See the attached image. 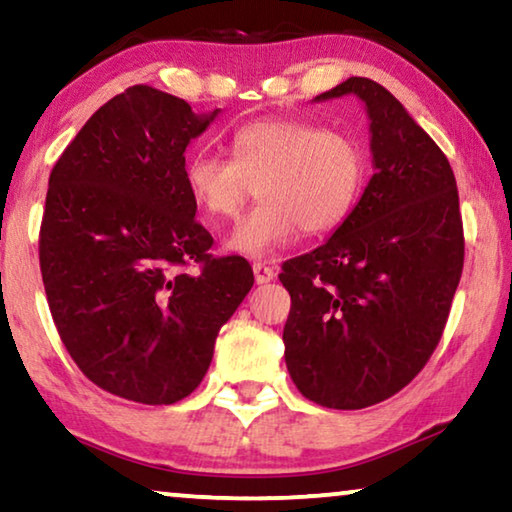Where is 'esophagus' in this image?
Segmentation results:
<instances>
[{
    "instance_id": "obj_1",
    "label": "esophagus",
    "mask_w": 512,
    "mask_h": 512,
    "mask_svg": "<svg viewBox=\"0 0 512 512\" xmlns=\"http://www.w3.org/2000/svg\"><path fill=\"white\" fill-rule=\"evenodd\" d=\"M254 277L256 284H268L277 277V270L270 268L268 263H254Z\"/></svg>"
}]
</instances>
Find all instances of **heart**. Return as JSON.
I'll return each mask as SVG.
<instances>
[{
    "label": "heart",
    "instance_id": "1",
    "mask_svg": "<svg viewBox=\"0 0 512 512\" xmlns=\"http://www.w3.org/2000/svg\"><path fill=\"white\" fill-rule=\"evenodd\" d=\"M230 158L198 151L186 160L188 193L209 221H233L254 195L226 247L263 258L296 240L300 228L321 235L338 228L359 200L366 153L356 139L296 118H261L230 137Z\"/></svg>",
    "mask_w": 512,
    "mask_h": 512
}]
</instances>
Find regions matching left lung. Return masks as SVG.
Wrapping results in <instances>:
<instances>
[{"label":"left lung","mask_w":512,"mask_h":512,"mask_svg":"<svg viewBox=\"0 0 512 512\" xmlns=\"http://www.w3.org/2000/svg\"><path fill=\"white\" fill-rule=\"evenodd\" d=\"M356 95L370 118L375 174L331 240L282 265L291 296L284 359L310 401L361 410L415 380L445 331L464 268L450 160L373 79L314 97Z\"/></svg>","instance_id":"left-lung-1"}]
</instances>
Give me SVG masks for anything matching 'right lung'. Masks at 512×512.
Listing matches in <instances>:
<instances>
[{
  "mask_svg": "<svg viewBox=\"0 0 512 512\" xmlns=\"http://www.w3.org/2000/svg\"><path fill=\"white\" fill-rule=\"evenodd\" d=\"M216 114L132 86L88 118L48 179L39 265L55 328L81 373L128 401L195 391L254 286L242 256L209 254L184 181L186 146Z\"/></svg>",
  "mask_w": 512,
  "mask_h": 512,
  "instance_id": "1",
  "label": "right lung"
}]
</instances>
